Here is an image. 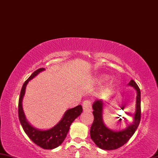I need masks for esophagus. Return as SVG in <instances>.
<instances>
[{
  "instance_id": "obj_1",
  "label": "esophagus",
  "mask_w": 158,
  "mask_h": 158,
  "mask_svg": "<svg viewBox=\"0 0 158 158\" xmlns=\"http://www.w3.org/2000/svg\"><path fill=\"white\" fill-rule=\"evenodd\" d=\"M83 111L85 112H90L92 111V106L89 100H85L83 102Z\"/></svg>"
}]
</instances>
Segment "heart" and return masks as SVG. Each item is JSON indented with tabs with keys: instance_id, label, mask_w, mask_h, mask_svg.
I'll return each mask as SVG.
<instances>
[{
	"instance_id": "b5f03b06",
	"label": "heart",
	"mask_w": 158,
	"mask_h": 158,
	"mask_svg": "<svg viewBox=\"0 0 158 158\" xmlns=\"http://www.w3.org/2000/svg\"><path fill=\"white\" fill-rule=\"evenodd\" d=\"M105 78L106 77L105 76H97L96 78V79H95V81H96V82H98V83H99V82H102L105 79ZM109 85H108L106 87V89H108L109 88Z\"/></svg>"
}]
</instances>
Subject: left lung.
I'll use <instances>...</instances> for the list:
<instances>
[{
	"mask_svg": "<svg viewBox=\"0 0 158 158\" xmlns=\"http://www.w3.org/2000/svg\"><path fill=\"white\" fill-rule=\"evenodd\" d=\"M128 85L135 89L137 96L133 120L126 129L114 131L109 129L105 125L102 118L103 109L105 105L102 100H97L92 105L94 120L90 129L91 138L98 147L102 149L114 150L121 147L129 141L139 126L141 118L140 90L138 85L133 80H131Z\"/></svg>",
	"mask_w": 158,
	"mask_h": 158,
	"instance_id": "8db88e82",
	"label": "left lung"
}]
</instances>
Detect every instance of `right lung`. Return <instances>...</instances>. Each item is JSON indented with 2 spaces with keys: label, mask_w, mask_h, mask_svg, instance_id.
Instances as JSON below:
<instances>
[{
  "label": "right lung",
  "mask_w": 158,
  "mask_h": 158,
  "mask_svg": "<svg viewBox=\"0 0 158 158\" xmlns=\"http://www.w3.org/2000/svg\"><path fill=\"white\" fill-rule=\"evenodd\" d=\"M44 70H45L44 68H40L35 71L23 84L19 101V117L24 131L33 142L44 149H53L59 147L63 142L71 123L82 112V107L81 105H78L74 108L67 109L61 120L49 129L40 130L31 126L26 119L25 113L23 111L22 102L25 96L26 86L29 80L34 78Z\"/></svg>",
  "instance_id": "right-lung-1"
}]
</instances>
